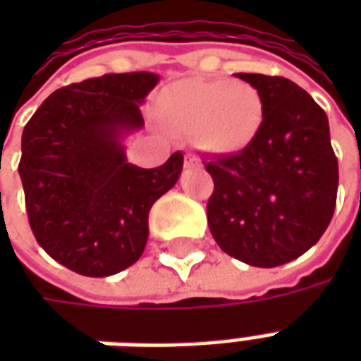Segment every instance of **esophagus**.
<instances>
[{"instance_id":"34e87169","label":"esophagus","mask_w":361,"mask_h":361,"mask_svg":"<svg viewBox=\"0 0 361 361\" xmlns=\"http://www.w3.org/2000/svg\"><path fill=\"white\" fill-rule=\"evenodd\" d=\"M199 164H201V160H199L197 157H193V154H188V157H185V166H199Z\"/></svg>"}]
</instances>
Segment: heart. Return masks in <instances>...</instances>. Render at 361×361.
Instances as JSON below:
<instances>
[{
  "label": "heart",
  "instance_id": "b5f03b06",
  "mask_svg": "<svg viewBox=\"0 0 361 361\" xmlns=\"http://www.w3.org/2000/svg\"><path fill=\"white\" fill-rule=\"evenodd\" d=\"M164 119L211 154L234 157L247 150L265 123V98L245 81L185 79L160 98Z\"/></svg>",
  "mask_w": 361,
  "mask_h": 361
}]
</instances>
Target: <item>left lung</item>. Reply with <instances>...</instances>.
I'll return each mask as SVG.
<instances>
[{
    "mask_svg": "<svg viewBox=\"0 0 361 361\" xmlns=\"http://www.w3.org/2000/svg\"><path fill=\"white\" fill-rule=\"evenodd\" d=\"M235 77L261 90L265 123L247 150L204 162L214 181L207 220L224 253L271 269L323 235L336 204L338 162L326 114L305 90L284 77Z\"/></svg>",
    "mask_w": 361,
    "mask_h": 361,
    "instance_id": "left-lung-1",
    "label": "left lung"
}]
</instances>
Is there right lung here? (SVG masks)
I'll return each mask as SVG.
<instances>
[{"label":"right lung","mask_w":361,"mask_h":361,"mask_svg":"<svg viewBox=\"0 0 361 361\" xmlns=\"http://www.w3.org/2000/svg\"><path fill=\"white\" fill-rule=\"evenodd\" d=\"M157 73H108L51 92L23 131L19 176L36 242L82 276H111L139 261L149 212L176 185L183 154L158 168L127 162L123 139L145 126Z\"/></svg>","instance_id":"obj_1"}]
</instances>
